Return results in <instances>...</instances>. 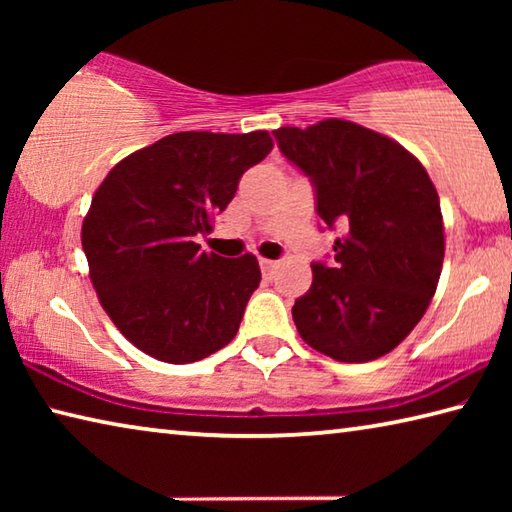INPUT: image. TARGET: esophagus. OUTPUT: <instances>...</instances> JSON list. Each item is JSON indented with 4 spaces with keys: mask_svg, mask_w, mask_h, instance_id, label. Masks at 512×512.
<instances>
[{
    "mask_svg": "<svg viewBox=\"0 0 512 512\" xmlns=\"http://www.w3.org/2000/svg\"><path fill=\"white\" fill-rule=\"evenodd\" d=\"M259 266H262V271L266 273V275H271L275 268H277V262H273V259H264V257H259Z\"/></svg>",
    "mask_w": 512,
    "mask_h": 512,
    "instance_id": "34e87169",
    "label": "esophagus"
}]
</instances>
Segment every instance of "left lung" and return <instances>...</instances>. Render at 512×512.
<instances>
[{"mask_svg":"<svg viewBox=\"0 0 512 512\" xmlns=\"http://www.w3.org/2000/svg\"><path fill=\"white\" fill-rule=\"evenodd\" d=\"M273 135L309 176L320 219L345 230L334 262L311 264V289L293 305L298 334L343 363L384 357L420 323L438 287L445 228L436 187L402 144L354 121Z\"/></svg>","mask_w":512,"mask_h":512,"instance_id":"obj_1","label":"left lung"}]
</instances>
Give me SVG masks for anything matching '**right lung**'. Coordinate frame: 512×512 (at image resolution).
Masks as SVG:
<instances>
[{
  "label": "right lung",
  "instance_id": "right-lung-1",
  "mask_svg": "<svg viewBox=\"0 0 512 512\" xmlns=\"http://www.w3.org/2000/svg\"><path fill=\"white\" fill-rule=\"evenodd\" d=\"M271 149L266 131L173 133L115 164L94 192L81 230L90 280L137 350L194 363L235 339L262 280L257 257L205 253L194 237Z\"/></svg>",
  "mask_w": 512,
  "mask_h": 512
}]
</instances>
